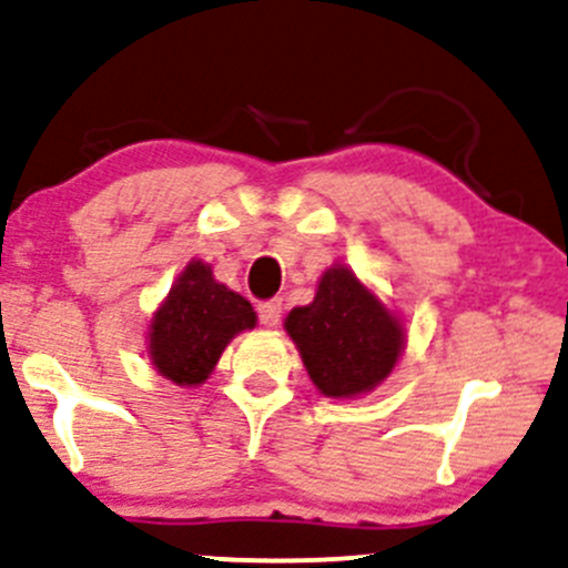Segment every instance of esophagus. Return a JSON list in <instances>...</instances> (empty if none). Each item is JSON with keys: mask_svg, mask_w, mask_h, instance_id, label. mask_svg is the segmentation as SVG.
<instances>
[{"mask_svg": "<svg viewBox=\"0 0 568 568\" xmlns=\"http://www.w3.org/2000/svg\"><path fill=\"white\" fill-rule=\"evenodd\" d=\"M280 317H283V298H266V302L258 304V321L264 325H277Z\"/></svg>", "mask_w": 568, "mask_h": 568, "instance_id": "34e87169", "label": "esophagus"}]
</instances>
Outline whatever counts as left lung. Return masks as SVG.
Wrapping results in <instances>:
<instances>
[{
	"label": "left lung",
	"instance_id": "obj_1",
	"mask_svg": "<svg viewBox=\"0 0 568 568\" xmlns=\"http://www.w3.org/2000/svg\"><path fill=\"white\" fill-rule=\"evenodd\" d=\"M310 379L328 397L374 389L395 368L403 347L400 323L344 266L328 270L315 302L285 321Z\"/></svg>",
	"mask_w": 568,
	"mask_h": 568
}]
</instances>
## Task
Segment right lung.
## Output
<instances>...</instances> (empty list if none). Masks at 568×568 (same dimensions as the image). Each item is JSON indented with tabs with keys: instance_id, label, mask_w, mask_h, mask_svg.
<instances>
[{
	"instance_id": "add662e5",
	"label": "right lung",
	"mask_w": 568,
	"mask_h": 568,
	"mask_svg": "<svg viewBox=\"0 0 568 568\" xmlns=\"http://www.w3.org/2000/svg\"><path fill=\"white\" fill-rule=\"evenodd\" d=\"M253 325V306L216 283L211 266L192 262L152 321L154 368L175 384H202L230 338Z\"/></svg>"
}]
</instances>
